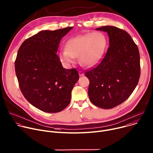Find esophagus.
<instances>
[{"instance_id": "34e87169", "label": "esophagus", "mask_w": 153, "mask_h": 153, "mask_svg": "<svg viewBox=\"0 0 153 153\" xmlns=\"http://www.w3.org/2000/svg\"><path fill=\"white\" fill-rule=\"evenodd\" d=\"M79 75L80 76H83L84 75V72L82 71H79Z\"/></svg>"}]
</instances>
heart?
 Returning a JSON list of instances; mask_svg holds the SVG:
<instances>
[{
  "label": "heart",
  "instance_id": "heart-1",
  "mask_svg": "<svg viewBox=\"0 0 153 153\" xmlns=\"http://www.w3.org/2000/svg\"><path fill=\"white\" fill-rule=\"evenodd\" d=\"M106 46L107 39L102 33H88L69 39L66 43V49H61L58 56L66 65L74 63L75 58L79 57L82 65L91 67L101 58Z\"/></svg>",
  "mask_w": 153,
  "mask_h": 153
}]
</instances>
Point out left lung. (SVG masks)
Masks as SVG:
<instances>
[{
    "label": "left lung",
    "mask_w": 153,
    "mask_h": 153,
    "mask_svg": "<svg viewBox=\"0 0 153 153\" xmlns=\"http://www.w3.org/2000/svg\"><path fill=\"white\" fill-rule=\"evenodd\" d=\"M97 30L107 33L110 46L101 63L85 72L90 81L88 94L94 105L110 109L128 99L137 85L140 55L137 46L126 30L112 26Z\"/></svg>",
    "instance_id": "8db88e82"
}]
</instances>
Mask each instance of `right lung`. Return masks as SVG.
I'll return each mask as SVG.
<instances>
[{
	"instance_id": "1",
	"label": "right lung",
	"mask_w": 153,
	"mask_h": 153,
	"mask_svg": "<svg viewBox=\"0 0 153 153\" xmlns=\"http://www.w3.org/2000/svg\"><path fill=\"white\" fill-rule=\"evenodd\" d=\"M73 27L42 30L25 40L19 49L15 71L26 100L48 113H58L70 103L79 79L75 68L66 69L56 54L61 39Z\"/></svg>"
}]
</instances>
